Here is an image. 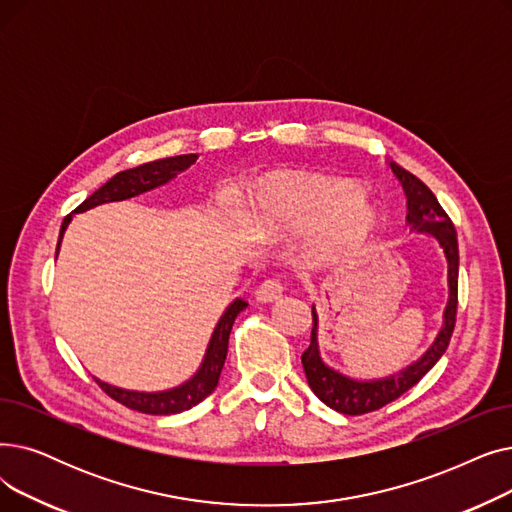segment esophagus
<instances>
[{"label": "esophagus", "instance_id": "esophagus-1", "mask_svg": "<svg viewBox=\"0 0 512 512\" xmlns=\"http://www.w3.org/2000/svg\"><path fill=\"white\" fill-rule=\"evenodd\" d=\"M281 296H283V283L277 281V279H266V281L260 283V285L256 287V291H254V298H256L258 302H264V304L277 302Z\"/></svg>", "mask_w": 512, "mask_h": 512}]
</instances>
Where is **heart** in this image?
<instances>
[{
  "instance_id": "heart-1",
  "label": "heart",
  "mask_w": 512,
  "mask_h": 512,
  "mask_svg": "<svg viewBox=\"0 0 512 512\" xmlns=\"http://www.w3.org/2000/svg\"><path fill=\"white\" fill-rule=\"evenodd\" d=\"M379 221L377 204L356 181L312 170L264 179L241 210V223L254 237L285 239L316 231L314 262L358 252L377 233Z\"/></svg>"
}]
</instances>
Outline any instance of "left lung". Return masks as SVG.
<instances>
[{"mask_svg": "<svg viewBox=\"0 0 512 512\" xmlns=\"http://www.w3.org/2000/svg\"><path fill=\"white\" fill-rule=\"evenodd\" d=\"M396 179L402 183L406 196V225L412 233L431 235L437 246L442 248L446 266H448V302L442 314V329L437 331L433 344L427 348L423 356L408 364L402 371L392 373L379 379H354L344 373L331 369L321 356L319 346V312L312 304V333L310 346L302 354V367L306 373V381L312 392L329 408L344 412V415H364V412L377 410L389 402L400 398L410 387H415L440 360L450 344V337L456 323V304H458V239L454 225L437 202L431 189L410 175L408 170L398 164L389 162Z\"/></svg>", "mask_w": 512, "mask_h": 512, "instance_id": "1", "label": "left lung"}]
</instances>
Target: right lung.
Here are the masks:
<instances>
[{"mask_svg":"<svg viewBox=\"0 0 512 512\" xmlns=\"http://www.w3.org/2000/svg\"><path fill=\"white\" fill-rule=\"evenodd\" d=\"M196 160H198V154H183V156L154 160L148 164L123 170V173H116L108 183H104L100 189L93 191L91 196L72 214H79V212L91 210L95 206H102L108 202H123V200L141 196V193H145V191H152L160 185H166L168 181H173L179 173L187 170ZM72 214H68L62 223L56 258L60 252L64 231H66L68 223L72 221ZM246 306H248V302L241 298H235L227 306V310L223 312L221 319H218V323L210 335V342H208L206 354L202 358L200 369L193 373L185 383L164 389V392H135V389H123V387L110 385L100 379H97V383H100V387L110 398H114L120 404H125L127 408L145 412V415H177V412L189 410L191 406L200 404L206 396H210L214 392V387L218 385V377H221V371L225 367L231 327L237 319V314Z\"/></svg>","mask_w":512,"mask_h":512,"instance_id":"add662e5","label":"right lung"}]
</instances>
